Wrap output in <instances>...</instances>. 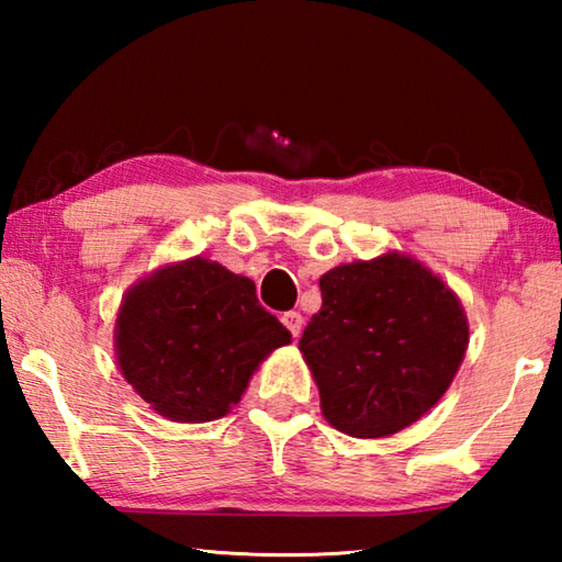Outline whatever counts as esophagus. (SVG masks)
<instances>
[{
  "instance_id": "esophagus-1",
  "label": "esophagus",
  "mask_w": 562,
  "mask_h": 562,
  "mask_svg": "<svg viewBox=\"0 0 562 562\" xmlns=\"http://www.w3.org/2000/svg\"><path fill=\"white\" fill-rule=\"evenodd\" d=\"M282 325L290 329V335L297 339L300 337V331H302V325H304V319H302V315L297 310H292V312H284L282 315Z\"/></svg>"
}]
</instances>
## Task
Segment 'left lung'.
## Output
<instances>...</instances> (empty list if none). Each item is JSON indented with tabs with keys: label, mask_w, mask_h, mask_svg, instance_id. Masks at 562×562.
<instances>
[{
	"label": "left lung",
	"mask_w": 562,
	"mask_h": 562,
	"mask_svg": "<svg viewBox=\"0 0 562 562\" xmlns=\"http://www.w3.org/2000/svg\"><path fill=\"white\" fill-rule=\"evenodd\" d=\"M322 307L300 349L322 414L357 439L402 431L439 402L469 345L456 294L402 255L322 274Z\"/></svg>",
	"instance_id": "8db88e82"
}]
</instances>
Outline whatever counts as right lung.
<instances>
[{
    "label": "right lung",
    "mask_w": 562,
    "mask_h": 562,
    "mask_svg": "<svg viewBox=\"0 0 562 562\" xmlns=\"http://www.w3.org/2000/svg\"><path fill=\"white\" fill-rule=\"evenodd\" d=\"M288 341L252 280L201 258L136 284L116 322L126 382L160 416L186 424L231 412L260 361Z\"/></svg>",
    "instance_id": "obj_1"
}]
</instances>
